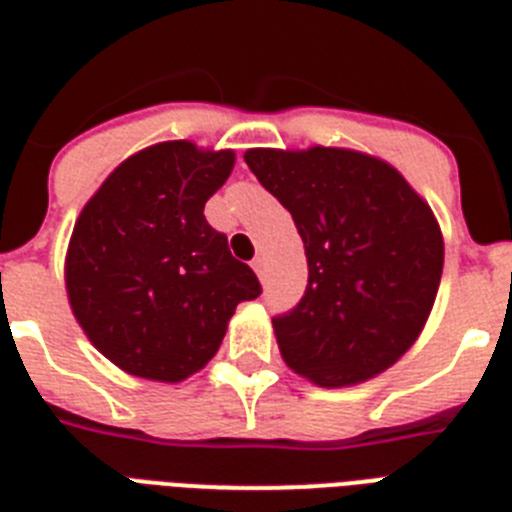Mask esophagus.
Segmentation results:
<instances>
[{
  "instance_id": "1",
  "label": "esophagus",
  "mask_w": 512,
  "mask_h": 512,
  "mask_svg": "<svg viewBox=\"0 0 512 512\" xmlns=\"http://www.w3.org/2000/svg\"><path fill=\"white\" fill-rule=\"evenodd\" d=\"M251 266H253V271H256V277L264 279V259H261V256H256V259L251 261Z\"/></svg>"
}]
</instances>
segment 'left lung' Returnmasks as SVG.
<instances>
[{
	"label": "left lung",
	"mask_w": 512,
	"mask_h": 512,
	"mask_svg": "<svg viewBox=\"0 0 512 512\" xmlns=\"http://www.w3.org/2000/svg\"><path fill=\"white\" fill-rule=\"evenodd\" d=\"M243 158L305 243V295L271 320L282 359L320 387L390 369L420 336L441 282L443 235L428 202L395 166L348 148H251Z\"/></svg>",
	"instance_id": "obj_1"
}]
</instances>
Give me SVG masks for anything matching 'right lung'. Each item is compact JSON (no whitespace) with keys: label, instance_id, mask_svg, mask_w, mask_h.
Wrapping results in <instances>:
<instances>
[{"label":"right lung","instance_id":"right-lung-1","mask_svg":"<svg viewBox=\"0 0 512 512\" xmlns=\"http://www.w3.org/2000/svg\"><path fill=\"white\" fill-rule=\"evenodd\" d=\"M233 151L166 140L125 158L84 205L66 251V292L89 341L122 372L182 382L217 354L261 284L205 220Z\"/></svg>","mask_w":512,"mask_h":512}]
</instances>
